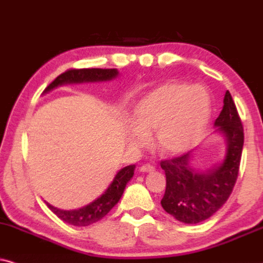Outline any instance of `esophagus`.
<instances>
[{"mask_svg": "<svg viewBox=\"0 0 263 263\" xmlns=\"http://www.w3.org/2000/svg\"><path fill=\"white\" fill-rule=\"evenodd\" d=\"M154 170H155V167L151 164H144L139 167V171H142V172H152Z\"/></svg>", "mask_w": 263, "mask_h": 263, "instance_id": "34e87169", "label": "esophagus"}]
</instances>
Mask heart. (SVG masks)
<instances>
[{"label": "heart", "mask_w": 263, "mask_h": 263, "mask_svg": "<svg viewBox=\"0 0 263 263\" xmlns=\"http://www.w3.org/2000/svg\"><path fill=\"white\" fill-rule=\"evenodd\" d=\"M210 115V93L204 86L168 82L145 96L136 108L129 141L143 147L155 131L154 144L161 154H181L198 142Z\"/></svg>", "instance_id": "1"}]
</instances>
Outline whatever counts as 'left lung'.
I'll list each match as a JSON object with an SVG mask.
<instances>
[{
	"mask_svg": "<svg viewBox=\"0 0 263 263\" xmlns=\"http://www.w3.org/2000/svg\"><path fill=\"white\" fill-rule=\"evenodd\" d=\"M215 126L223 134L227 144L226 159L220 166L199 174L191 165V152L160 162L166 175L161 206L167 214L183 223L195 224L211 217L228 200L237 182L244 128L228 91Z\"/></svg>",
	"mask_w": 263,
	"mask_h": 263,
	"instance_id": "8db88e82",
	"label": "left lung"
}]
</instances>
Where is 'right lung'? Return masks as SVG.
Segmentation results:
<instances>
[{
  "label": "right lung",
  "instance_id": "right-lung-1",
  "mask_svg": "<svg viewBox=\"0 0 263 263\" xmlns=\"http://www.w3.org/2000/svg\"><path fill=\"white\" fill-rule=\"evenodd\" d=\"M119 71L116 69H97V68H85V69H69L65 72H63L54 81L51 82L43 92L51 91L54 87L63 84H72V82H93V81H107V80L114 79ZM136 165H128L126 167L121 168L112 179L111 184L109 185L107 191L99 197L97 200H95L91 204H88L85 208L79 209V210L64 211L59 210L57 208H53L52 205L47 204L52 212H54L61 220L66 223L76 226V227H86L92 223H96L99 220H102L109 211L120 200L124 189L127 184V182L134 176Z\"/></svg>",
  "mask_w": 263,
  "mask_h": 263
}]
</instances>
